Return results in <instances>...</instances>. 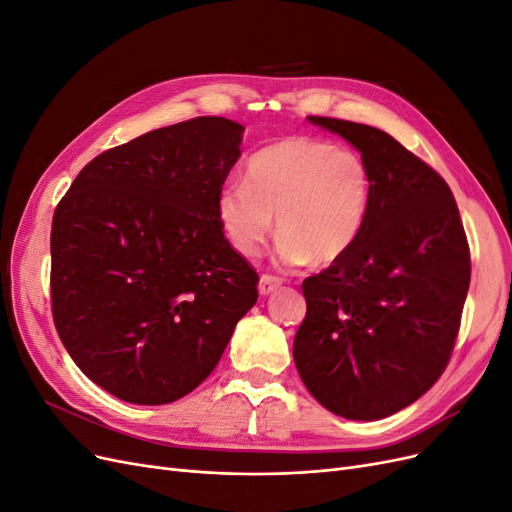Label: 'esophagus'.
Masks as SVG:
<instances>
[{"instance_id":"obj_1","label":"esophagus","mask_w":512,"mask_h":512,"mask_svg":"<svg viewBox=\"0 0 512 512\" xmlns=\"http://www.w3.org/2000/svg\"><path fill=\"white\" fill-rule=\"evenodd\" d=\"M282 286V280L280 277H275V275H269V273H262L260 275V284H258V292L262 294V297H267V294H271V292H275L277 288Z\"/></svg>"}]
</instances>
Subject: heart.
Listing matches in <instances>:
<instances>
[{
    "label": "heart",
    "mask_w": 512,
    "mask_h": 512,
    "mask_svg": "<svg viewBox=\"0 0 512 512\" xmlns=\"http://www.w3.org/2000/svg\"><path fill=\"white\" fill-rule=\"evenodd\" d=\"M371 205V173L359 153L327 141L290 136L256 151L245 183L218 196L226 239L247 258L280 232L277 258L286 267H329L359 243Z\"/></svg>",
    "instance_id": "1"
}]
</instances>
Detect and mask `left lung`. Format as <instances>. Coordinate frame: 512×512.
Instances as JSON below:
<instances>
[{
    "label": "left lung",
    "mask_w": 512,
    "mask_h": 512,
    "mask_svg": "<svg viewBox=\"0 0 512 512\" xmlns=\"http://www.w3.org/2000/svg\"><path fill=\"white\" fill-rule=\"evenodd\" d=\"M307 119L361 151L371 205L352 252L301 284L294 363L324 408L376 421L425 395L451 361L470 245L451 188L427 162L365 123Z\"/></svg>",
    "instance_id": "obj_1"
}]
</instances>
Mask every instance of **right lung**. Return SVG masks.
Segmentation results:
<instances>
[{"mask_svg": "<svg viewBox=\"0 0 512 512\" xmlns=\"http://www.w3.org/2000/svg\"><path fill=\"white\" fill-rule=\"evenodd\" d=\"M241 132L224 117L147 132L91 160L55 209V329L83 374L130 404L194 391L258 299L215 211Z\"/></svg>", "mask_w": 512, "mask_h": 512, "instance_id": "right-lung-1", "label": "right lung"}]
</instances>
